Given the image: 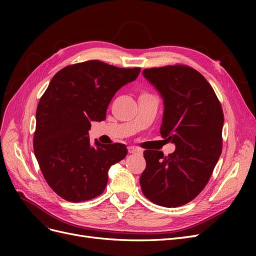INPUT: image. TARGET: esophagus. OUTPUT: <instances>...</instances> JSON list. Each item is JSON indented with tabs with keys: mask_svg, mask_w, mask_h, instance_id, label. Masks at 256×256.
Wrapping results in <instances>:
<instances>
[{
	"mask_svg": "<svg viewBox=\"0 0 256 256\" xmlns=\"http://www.w3.org/2000/svg\"><path fill=\"white\" fill-rule=\"evenodd\" d=\"M128 152H129V154H142V150H138V147H134V146H129Z\"/></svg>",
	"mask_w": 256,
	"mask_h": 256,
	"instance_id": "1",
	"label": "esophagus"
}]
</instances>
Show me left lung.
<instances>
[{
    "instance_id": "8db88e82",
    "label": "left lung",
    "mask_w": 256,
    "mask_h": 256,
    "mask_svg": "<svg viewBox=\"0 0 256 256\" xmlns=\"http://www.w3.org/2000/svg\"><path fill=\"white\" fill-rule=\"evenodd\" d=\"M144 78L164 99L161 136L174 152L145 150L140 184L152 203L178 207L189 203L210 178L222 152L223 111L212 85L184 65L144 69Z\"/></svg>"
}]
</instances>
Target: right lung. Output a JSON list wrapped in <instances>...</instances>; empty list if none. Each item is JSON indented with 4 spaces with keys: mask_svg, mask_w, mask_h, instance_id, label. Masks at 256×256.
I'll return each instance as SVG.
<instances>
[{
    "mask_svg": "<svg viewBox=\"0 0 256 256\" xmlns=\"http://www.w3.org/2000/svg\"><path fill=\"white\" fill-rule=\"evenodd\" d=\"M141 68L100 60L69 65L54 74L36 111L34 152L46 182L58 196L78 203L102 194L111 166L126 157L125 144L90 145V122L106 120L115 92Z\"/></svg>",
    "mask_w": 256,
    "mask_h": 256,
    "instance_id": "1",
    "label": "right lung"
}]
</instances>
